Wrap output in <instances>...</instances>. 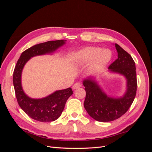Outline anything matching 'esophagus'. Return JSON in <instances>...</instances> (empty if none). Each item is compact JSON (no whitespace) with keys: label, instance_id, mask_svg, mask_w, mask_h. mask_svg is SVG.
Segmentation results:
<instances>
[{"label":"esophagus","instance_id":"obj_1","mask_svg":"<svg viewBox=\"0 0 152 152\" xmlns=\"http://www.w3.org/2000/svg\"><path fill=\"white\" fill-rule=\"evenodd\" d=\"M81 87V84L79 83V82H77V83H75L74 85L73 86L72 89H76L79 88V87Z\"/></svg>","mask_w":152,"mask_h":152}]
</instances>
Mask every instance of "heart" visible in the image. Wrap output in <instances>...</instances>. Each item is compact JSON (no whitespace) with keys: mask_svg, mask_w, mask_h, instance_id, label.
Wrapping results in <instances>:
<instances>
[{"mask_svg":"<svg viewBox=\"0 0 152 152\" xmlns=\"http://www.w3.org/2000/svg\"><path fill=\"white\" fill-rule=\"evenodd\" d=\"M112 59V53L109 49H101L99 48L88 47L80 50L76 54L77 63L80 65L91 62L89 70L96 72L102 70Z\"/></svg>","mask_w":152,"mask_h":152,"instance_id":"heart-1","label":"heart"}]
</instances>
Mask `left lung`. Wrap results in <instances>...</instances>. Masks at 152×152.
<instances>
[{
	"label": "left lung",
	"instance_id": "1",
	"mask_svg": "<svg viewBox=\"0 0 152 152\" xmlns=\"http://www.w3.org/2000/svg\"><path fill=\"white\" fill-rule=\"evenodd\" d=\"M118 58L108 67L110 72L123 75L126 80V90L122 96L114 98L107 94L94 77L83 80L86 96L84 106L94 120L110 122L120 118L130 108L136 94L137 79L135 63L131 55L115 44Z\"/></svg>",
	"mask_w": 152,
	"mask_h": 152
}]
</instances>
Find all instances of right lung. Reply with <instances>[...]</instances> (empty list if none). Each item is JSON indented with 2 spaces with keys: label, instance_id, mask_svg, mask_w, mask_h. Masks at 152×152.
<instances>
[{
  "label": "right lung",
  "instance_id": "right-lung-1",
  "mask_svg": "<svg viewBox=\"0 0 152 152\" xmlns=\"http://www.w3.org/2000/svg\"><path fill=\"white\" fill-rule=\"evenodd\" d=\"M66 40L48 41L36 44L23 52L13 73V85L18 103L21 108L31 118L42 122L56 121L61 115L68 98L72 95L70 87L58 90L49 96L34 99L27 96L23 89L21 74L25 64L31 58L52 54L66 43Z\"/></svg>",
  "mask_w": 152,
  "mask_h": 152
}]
</instances>
